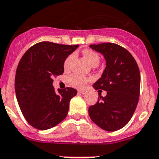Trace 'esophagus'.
<instances>
[{
    "label": "esophagus",
    "mask_w": 159,
    "mask_h": 159,
    "mask_svg": "<svg viewBox=\"0 0 159 159\" xmlns=\"http://www.w3.org/2000/svg\"><path fill=\"white\" fill-rule=\"evenodd\" d=\"M78 92H79L80 93H81V94H86V93H87V91L85 90V89H80V90L78 91Z\"/></svg>",
    "instance_id": "34e87169"
}]
</instances>
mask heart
Returning a JSON list of instances; mask_svg holds the SVG:
<instances>
[{"label": "heart", "mask_w": 159, "mask_h": 159, "mask_svg": "<svg viewBox=\"0 0 159 159\" xmlns=\"http://www.w3.org/2000/svg\"><path fill=\"white\" fill-rule=\"evenodd\" d=\"M83 55H84L85 57H86V59H87L88 62H89V64H90L92 66L94 65L98 66L99 62H100V56H99V55L97 54V52L92 51V50L85 49L83 51ZM73 57H74V56H73V54H72L70 55V56L65 59L63 64L64 68H70V65H71L72 63V61H73ZM69 82H70V83L72 86H75V87L83 88L86 85V83H87L88 79L86 77H85V76H80V75L78 74H74L69 78Z\"/></svg>", "instance_id": "1"}]
</instances>
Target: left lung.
Segmentation results:
<instances>
[{
    "mask_svg": "<svg viewBox=\"0 0 159 159\" xmlns=\"http://www.w3.org/2000/svg\"><path fill=\"white\" fill-rule=\"evenodd\" d=\"M89 47L101 53L106 60L104 71L93 88L107 91L105 97L99 93L96 104L89 107V117L105 131H117L129 122L138 105L139 68L131 53L117 44L109 42Z\"/></svg>",
    "mask_w": 159,
    "mask_h": 159,
    "instance_id": "8db88e82",
    "label": "left lung"
}]
</instances>
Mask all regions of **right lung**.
Returning <instances> with one entry per match:
<instances>
[{
    "instance_id": "right-lung-1",
    "label": "right lung",
    "mask_w": 159,
    "mask_h": 159,
    "mask_svg": "<svg viewBox=\"0 0 159 159\" xmlns=\"http://www.w3.org/2000/svg\"><path fill=\"white\" fill-rule=\"evenodd\" d=\"M78 46L42 42L27 50L20 60L15 93L25 118L36 129L53 128L67 116L77 90L67 87L56 93L52 78L64 73V61Z\"/></svg>"
}]
</instances>
